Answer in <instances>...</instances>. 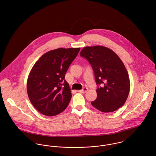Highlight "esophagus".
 Wrapping results in <instances>:
<instances>
[{"mask_svg": "<svg viewBox=\"0 0 156 156\" xmlns=\"http://www.w3.org/2000/svg\"><path fill=\"white\" fill-rule=\"evenodd\" d=\"M87 90H88V88H84L83 89H81V90H77V91H78L79 92L84 94V93H86V92H87Z\"/></svg>", "mask_w": 156, "mask_h": 156, "instance_id": "34e87169", "label": "esophagus"}]
</instances>
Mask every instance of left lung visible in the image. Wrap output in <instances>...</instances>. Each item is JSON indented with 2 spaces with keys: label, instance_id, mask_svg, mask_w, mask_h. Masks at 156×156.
Here are the masks:
<instances>
[{
  "label": "left lung",
  "instance_id": "8db88e82",
  "mask_svg": "<svg viewBox=\"0 0 156 156\" xmlns=\"http://www.w3.org/2000/svg\"><path fill=\"white\" fill-rule=\"evenodd\" d=\"M80 55L86 58L94 72L97 97L91 105L100 111L112 112L125 103L130 92L127 71L111 49L101 46L85 47Z\"/></svg>",
  "mask_w": 156,
  "mask_h": 156
}]
</instances>
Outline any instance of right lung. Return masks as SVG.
Instances as JSON below:
<instances>
[{"label": "right lung", "mask_w": 156, "mask_h": 156, "mask_svg": "<svg viewBox=\"0 0 156 156\" xmlns=\"http://www.w3.org/2000/svg\"><path fill=\"white\" fill-rule=\"evenodd\" d=\"M80 48H59L44 53L32 67L27 81L29 98L45 116H55L67 108L71 92L65 80L67 69Z\"/></svg>", "instance_id": "obj_1"}]
</instances>
